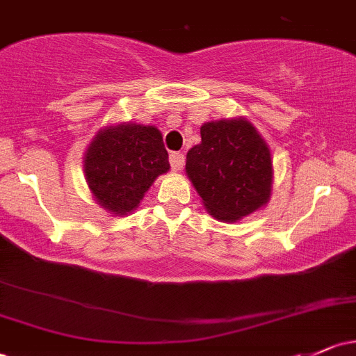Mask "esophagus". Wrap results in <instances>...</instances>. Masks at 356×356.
<instances>
[{
  "label": "esophagus",
  "instance_id": "34e87169",
  "mask_svg": "<svg viewBox=\"0 0 356 356\" xmlns=\"http://www.w3.org/2000/svg\"><path fill=\"white\" fill-rule=\"evenodd\" d=\"M170 164H171V168H173L175 171L183 170V166H185V156H183L181 152H171V154H170Z\"/></svg>",
  "mask_w": 356,
  "mask_h": 356
}]
</instances>
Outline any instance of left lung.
I'll return each instance as SVG.
<instances>
[{"label":"left lung","mask_w":356,"mask_h":356,"mask_svg":"<svg viewBox=\"0 0 356 356\" xmlns=\"http://www.w3.org/2000/svg\"><path fill=\"white\" fill-rule=\"evenodd\" d=\"M186 154V175L216 219L238 220L268 202L271 154L244 118L207 122Z\"/></svg>","instance_id":"8db88e82"}]
</instances>
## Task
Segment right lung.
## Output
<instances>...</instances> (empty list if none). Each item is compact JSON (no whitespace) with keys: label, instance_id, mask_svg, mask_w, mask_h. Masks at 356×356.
<instances>
[{"label":"right lung","instance_id":"right-lung-1","mask_svg":"<svg viewBox=\"0 0 356 356\" xmlns=\"http://www.w3.org/2000/svg\"><path fill=\"white\" fill-rule=\"evenodd\" d=\"M170 170L163 136L152 125H115L102 131L85 156L86 181L102 207L131 212L159 175Z\"/></svg>","mask_w":356,"mask_h":356}]
</instances>
